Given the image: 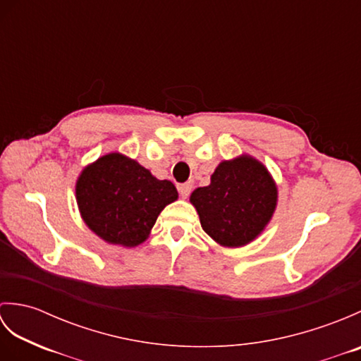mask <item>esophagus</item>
<instances>
[{"mask_svg":"<svg viewBox=\"0 0 361 361\" xmlns=\"http://www.w3.org/2000/svg\"><path fill=\"white\" fill-rule=\"evenodd\" d=\"M190 190H192V185H190V183H183V185L178 186V192L183 198H188L189 194H190Z\"/></svg>","mask_w":361,"mask_h":361,"instance_id":"esophagus-1","label":"esophagus"}]
</instances>
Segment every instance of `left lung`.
I'll return each instance as SVG.
<instances>
[{
    "label": "left lung",
    "mask_w": 361,
    "mask_h": 361,
    "mask_svg": "<svg viewBox=\"0 0 361 361\" xmlns=\"http://www.w3.org/2000/svg\"><path fill=\"white\" fill-rule=\"evenodd\" d=\"M203 231L220 247L239 248L256 240L278 206V186L268 169L250 155L225 159L209 186L190 194Z\"/></svg>",
    "instance_id": "left-lung-1"
}]
</instances>
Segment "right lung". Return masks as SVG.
Wrapping results in <instances>:
<instances>
[{"label":"right lung","instance_id":"right-lung-1","mask_svg":"<svg viewBox=\"0 0 361 361\" xmlns=\"http://www.w3.org/2000/svg\"><path fill=\"white\" fill-rule=\"evenodd\" d=\"M176 198L173 183L158 180L119 152L83 167L75 181V200L85 225L104 242L126 248L147 240L161 211Z\"/></svg>","mask_w":361,"mask_h":361}]
</instances>
